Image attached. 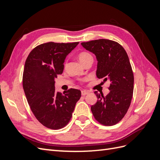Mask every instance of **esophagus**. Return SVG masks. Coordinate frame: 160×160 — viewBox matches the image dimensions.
<instances>
[{
	"mask_svg": "<svg viewBox=\"0 0 160 160\" xmlns=\"http://www.w3.org/2000/svg\"><path fill=\"white\" fill-rule=\"evenodd\" d=\"M88 94H89V92H88V91H81V95H82L85 96V95H88Z\"/></svg>",
	"mask_w": 160,
	"mask_h": 160,
	"instance_id": "esophagus-1",
	"label": "esophagus"
}]
</instances>
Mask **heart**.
<instances>
[{
    "instance_id": "obj_1",
    "label": "heart",
    "mask_w": 160,
    "mask_h": 160,
    "mask_svg": "<svg viewBox=\"0 0 160 160\" xmlns=\"http://www.w3.org/2000/svg\"><path fill=\"white\" fill-rule=\"evenodd\" d=\"M78 58H79V59L81 61V63L84 65L85 63V62L88 61V59H91V58H92V57L89 52H85V51H83V52H81L79 53V55H78Z\"/></svg>"
}]
</instances>
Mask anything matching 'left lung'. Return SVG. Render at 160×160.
I'll use <instances>...</instances> for the list:
<instances>
[{
  "label": "left lung",
  "instance_id": "1",
  "mask_svg": "<svg viewBox=\"0 0 160 160\" xmlns=\"http://www.w3.org/2000/svg\"><path fill=\"white\" fill-rule=\"evenodd\" d=\"M81 44L96 56L98 78L110 82L106 96L95 91L98 101L91 107L92 113L103 125L117 124L126 114L133 97L134 77L127 52L118 42L103 38Z\"/></svg>",
  "mask_w": 160,
  "mask_h": 160
}]
</instances>
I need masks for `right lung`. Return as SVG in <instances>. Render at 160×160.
<instances>
[{"label": "right lung", "instance_id": "add662e5", "mask_svg": "<svg viewBox=\"0 0 160 160\" xmlns=\"http://www.w3.org/2000/svg\"><path fill=\"white\" fill-rule=\"evenodd\" d=\"M79 42H49L38 45L27 57L22 86L32 112L46 128L59 129L68 124L81 91L70 89L62 94L55 89V79L62 74L67 55Z\"/></svg>", "mask_w": 160, "mask_h": 160}]
</instances>
